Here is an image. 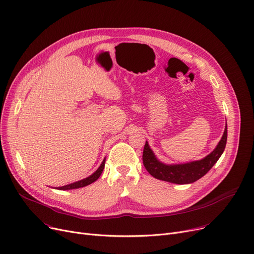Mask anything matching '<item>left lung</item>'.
Listing matches in <instances>:
<instances>
[{
	"instance_id": "obj_1",
	"label": "left lung",
	"mask_w": 254,
	"mask_h": 254,
	"mask_svg": "<svg viewBox=\"0 0 254 254\" xmlns=\"http://www.w3.org/2000/svg\"><path fill=\"white\" fill-rule=\"evenodd\" d=\"M228 137V128L226 126L223 135L215 147V150L200 161L190 162L180 165H165L157 160L154 153L145 142L142 154V162L145 169L157 180L177 185H187L195 183L209 171L221 154L225 151Z\"/></svg>"
}]
</instances>
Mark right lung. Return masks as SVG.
Returning a JSON list of instances; mask_svg holds the SVG:
<instances>
[{"label": "right lung", "mask_w": 254, "mask_h": 254, "mask_svg": "<svg viewBox=\"0 0 254 254\" xmlns=\"http://www.w3.org/2000/svg\"><path fill=\"white\" fill-rule=\"evenodd\" d=\"M104 164H106V160H103L101 165L99 166V168L89 177L85 178V180H82L80 182H77V183H73V184H70V185H67V186H64V187H61V188H57L58 190H72V189H79V188H83V187H86L88 185H90L92 183H94L95 181L98 180V177L101 175L102 171H103V168H104Z\"/></svg>", "instance_id": "add662e5"}]
</instances>
